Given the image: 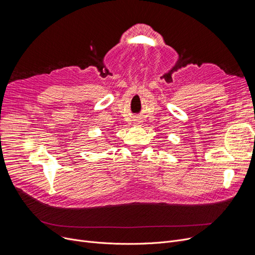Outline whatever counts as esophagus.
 Returning a JSON list of instances; mask_svg holds the SVG:
<instances>
[{
    "instance_id": "34e87169",
    "label": "esophagus",
    "mask_w": 255,
    "mask_h": 255,
    "mask_svg": "<svg viewBox=\"0 0 255 255\" xmlns=\"http://www.w3.org/2000/svg\"><path fill=\"white\" fill-rule=\"evenodd\" d=\"M140 123H141V121L140 120H134V121H133V124H134V125H140Z\"/></svg>"
}]
</instances>
